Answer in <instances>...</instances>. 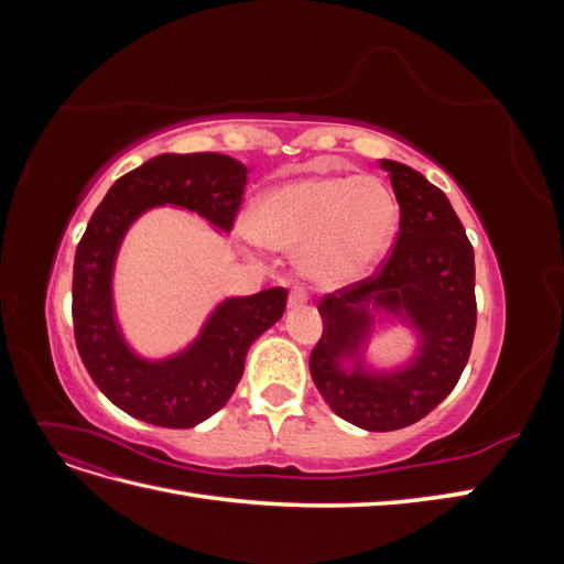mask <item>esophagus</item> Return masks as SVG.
<instances>
[{"mask_svg": "<svg viewBox=\"0 0 564 564\" xmlns=\"http://www.w3.org/2000/svg\"><path fill=\"white\" fill-rule=\"evenodd\" d=\"M305 301H308V292H305V286H294L292 294H289V305L296 308V305H303Z\"/></svg>", "mask_w": 564, "mask_h": 564, "instance_id": "34e87169", "label": "esophagus"}]
</instances>
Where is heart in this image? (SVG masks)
Returning <instances> with one entry per match:
<instances>
[{
    "instance_id": "b5f03b06",
    "label": "heart",
    "mask_w": 564,
    "mask_h": 564,
    "mask_svg": "<svg viewBox=\"0 0 564 564\" xmlns=\"http://www.w3.org/2000/svg\"><path fill=\"white\" fill-rule=\"evenodd\" d=\"M400 207L377 176H315L268 191L249 216L256 240L299 249V268L319 286L365 278L392 245Z\"/></svg>"
}]
</instances>
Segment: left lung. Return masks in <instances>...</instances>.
I'll list each match as a JSON object with an SVG mask.
<instances>
[{
    "mask_svg": "<svg viewBox=\"0 0 564 564\" xmlns=\"http://www.w3.org/2000/svg\"><path fill=\"white\" fill-rule=\"evenodd\" d=\"M400 204L395 245L369 278L327 294L317 311L324 329L311 352V377L334 412L357 429L400 431L445 400L470 357L477 303L475 253L447 195L412 166L381 160ZM404 312L422 334L415 362L369 375L354 356L370 328L368 303Z\"/></svg>",
    "mask_w": 564,
    "mask_h": 564,
    "instance_id": "8db88e82",
    "label": "left lung"
}]
</instances>
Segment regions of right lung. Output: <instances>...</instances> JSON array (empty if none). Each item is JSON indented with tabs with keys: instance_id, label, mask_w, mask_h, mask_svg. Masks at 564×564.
Returning a JSON list of instances; mask_svg holds the SVG:
<instances>
[{
	"instance_id": "1",
	"label": "right lung",
	"mask_w": 564,
	"mask_h": 564,
	"mask_svg": "<svg viewBox=\"0 0 564 564\" xmlns=\"http://www.w3.org/2000/svg\"><path fill=\"white\" fill-rule=\"evenodd\" d=\"M247 166L218 152L160 155L117 178L82 235L73 270V322L84 367L104 395L133 419L162 429H193L216 414L242 379L249 346L286 308V289L228 299L193 346L162 362L133 355L112 311L115 256L129 226L150 207L197 212L232 230Z\"/></svg>"
}]
</instances>
